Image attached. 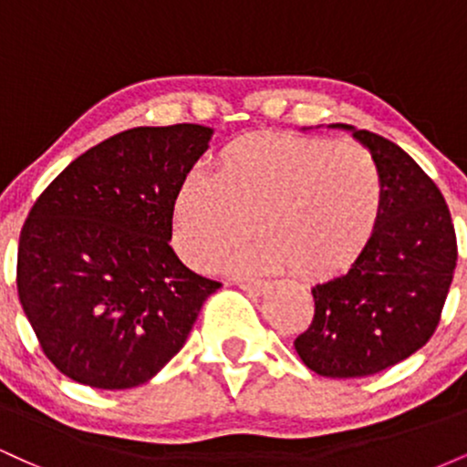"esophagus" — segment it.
<instances>
[{
    "label": "esophagus",
    "instance_id": "esophagus-1",
    "mask_svg": "<svg viewBox=\"0 0 467 467\" xmlns=\"http://www.w3.org/2000/svg\"><path fill=\"white\" fill-rule=\"evenodd\" d=\"M239 287L244 289V292H248L250 296H261V294H265V292H267V283L245 281V283H239Z\"/></svg>",
    "mask_w": 467,
    "mask_h": 467
}]
</instances>
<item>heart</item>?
I'll list each match as a JSON object with an SVG mask.
<instances>
[{
	"instance_id": "heart-1",
	"label": "heart",
	"mask_w": 467,
	"mask_h": 467,
	"mask_svg": "<svg viewBox=\"0 0 467 467\" xmlns=\"http://www.w3.org/2000/svg\"><path fill=\"white\" fill-rule=\"evenodd\" d=\"M384 203L379 166L367 149L325 138L256 133L226 144L213 178L191 173L173 200L175 245L186 264L228 261L252 276L287 267L305 281L345 272L378 230Z\"/></svg>"
}]
</instances>
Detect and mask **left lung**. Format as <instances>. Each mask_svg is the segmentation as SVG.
Masks as SVG:
<instances>
[{
  "mask_svg": "<svg viewBox=\"0 0 467 467\" xmlns=\"http://www.w3.org/2000/svg\"><path fill=\"white\" fill-rule=\"evenodd\" d=\"M331 127L353 131L378 162L382 215L351 270L312 287V325L294 347L314 373L362 378L406 360L435 334L457 234L441 191L404 149L367 130Z\"/></svg>",
  "mask_w": 467,
  "mask_h": 467,
  "instance_id": "obj_1",
  "label": "left lung"
}]
</instances>
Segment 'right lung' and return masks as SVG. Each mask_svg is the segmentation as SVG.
Returning a JSON list of instances; mask_svg holds the SVG:
<instances>
[{
    "instance_id": "1",
    "label": "right lung",
    "mask_w": 467,
    "mask_h": 467,
    "mask_svg": "<svg viewBox=\"0 0 467 467\" xmlns=\"http://www.w3.org/2000/svg\"><path fill=\"white\" fill-rule=\"evenodd\" d=\"M213 130L133 127L67 164L19 234L17 292L41 351L92 389L149 382L219 281L171 248L173 200Z\"/></svg>"
}]
</instances>
